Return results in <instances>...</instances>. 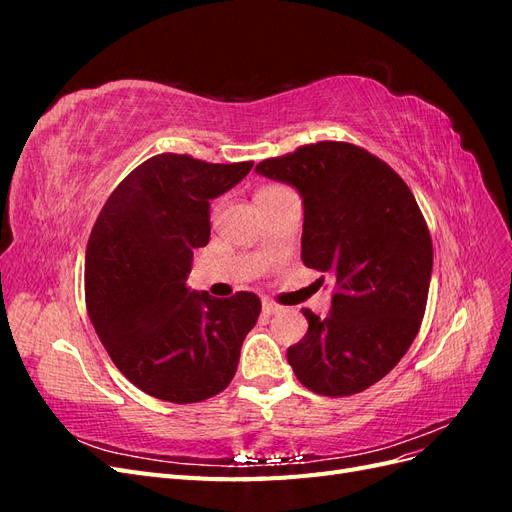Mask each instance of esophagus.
Returning <instances> with one entry per match:
<instances>
[{"mask_svg": "<svg viewBox=\"0 0 512 512\" xmlns=\"http://www.w3.org/2000/svg\"><path fill=\"white\" fill-rule=\"evenodd\" d=\"M282 309V305L280 303H275V301H271V299H262V314H267V316H271V314H277Z\"/></svg>", "mask_w": 512, "mask_h": 512, "instance_id": "34e87169", "label": "esophagus"}]
</instances>
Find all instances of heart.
<instances>
[{"mask_svg": "<svg viewBox=\"0 0 512 512\" xmlns=\"http://www.w3.org/2000/svg\"><path fill=\"white\" fill-rule=\"evenodd\" d=\"M273 188H277V185H265V188H260V190L256 192V196H258V194H265V192H269V190H273Z\"/></svg>", "mask_w": 512, "mask_h": 512, "instance_id": "obj_1", "label": "heart"}]
</instances>
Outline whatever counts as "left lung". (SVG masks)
Instances as JSON below:
<instances>
[{"mask_svg":"<svg viewBox=\"0 0 512 512\" xmlns=\"http://www.w3.org/2000/svg\"><path fill=\"white\" fill-rule=\"evenodd\" d=\"M256 173L301 192V258L335 282L327 318L303 309L307 333L288 348L294 376L324 397L361 393L401 361L425 316L433 247L414 194L384 160L344 141L301 145Z\"/></svg>","mask_w":512,"mask_h":512,"instance_id":"1","label":"left lung"}]
</instances>
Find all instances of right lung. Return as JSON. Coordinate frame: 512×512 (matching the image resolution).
<instances>
[{"instance_id": "right-lung-1", "label": "right lung", "mask_w": 512, "mask_h": 512, "mask_svg": "<svg viewBox=\"0 0 512 512\" xmlns=\"http://www.w3.org/2000/svg\"><path fill=\"white\" fill-rule=\"evenodd\" d=\"M254 162L211 164L158 153L108 196L85 256V305L117 369L151 397L198 404L235 378L260 316L254 292L213 299L185 286L211 235L209 200Z\"/></svg>"}]
</instances>
